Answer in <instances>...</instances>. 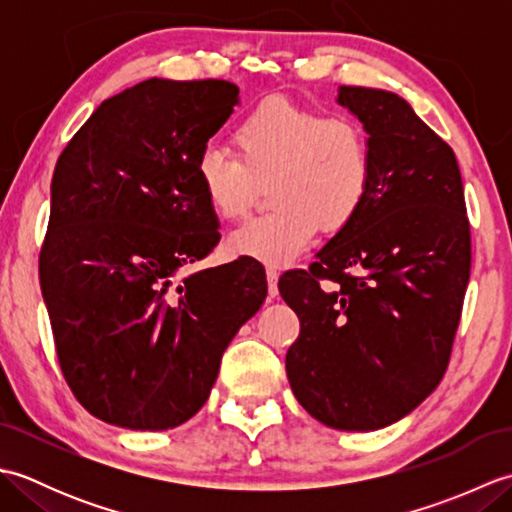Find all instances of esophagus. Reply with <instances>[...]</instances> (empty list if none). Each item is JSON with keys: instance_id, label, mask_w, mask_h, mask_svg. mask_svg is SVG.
Wrapping results in <instances>:
<instances>
[{"instance_id": "1", "label": "esophagus", "mask_w": 512, "mask_h": 512, "mask_svg": "<svg viewBox=\"0 0 512 512\" xmlns=\"http://www.w3.org/2000/svg\"><path fill=\"white\" fill-rule=\"evenodd\" d=\"M266 279H268V295L270 297H277V281H279V270L277 266H266Z\"/></svg>"}]
</instances>
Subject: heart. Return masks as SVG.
Instances as JSON below:
<instances>
[{
  "label": "heart",
  "mask_w": 512,
  "mask_h": 512,
  "mask_svg": "<svg viewBox=\"0 0 512 512\" xmlns=\"http://www.w3.org/2000/svg\"><path fill=\"white\" fill-rule=\"evenodd\" d=\"M233 143L239 156L206 145L193 165L206 204L222 220L244 215L257 180L270 176L273 209L228 235L233 255L290 264L319 228L339 233L363 211L374 167L363 127L352 118L268 99L242 116Z\"/></svg>",
  "instance_id": "b5f03b06"
}]
</instances>
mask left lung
I'll list each match as a JSON object with an SVG mask.
<instances>
[{"label": "left lung", "mask_w": 512, "mask_h": 512, "mask_svg": "<svg viewBox=\"0 0 512 512\" xmlns=\"http://www.w3.org/2000/svg\"><path fill=\"white\" fill-rule=\"evenodd\" d=\"M369 134L372 187L356 220L279 292L301 332L286 374L341 431L405 418L447 372L471 277V224L453 149L398 94L341 85Z\"/></svg>", "instance_id": "8db88e82"}]
</instances>
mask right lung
Here are the masks:
<instances>
[{
    "instance_id": "obj_1",
    "label": "right lung",
    "mask_w": 512,
    "mask_h": 512,
    "mask_svg": "<svg viewBox=\"0 0 512 512\" xmlns=\"http://www.w3.org/2000/svg\"><path fill=\"white\" fill-rule=\"evenodd\" d=\"M237 103L231 81H143L96 107L54 167L41 292L65 383L103 422L195 416L266 299L255 259L180 275L220 242L193 165Z\"/></svg>"
}]
</instances>
